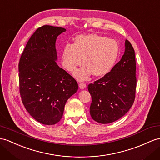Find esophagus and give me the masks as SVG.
Masks as SVG:
<instances>
[{
	"mask_svg": "<svg viewBox=\"0 0 160 160\" xmlns=\"http://www.w3.org/2000/svg\"><path fill=\"white\" fill-rule=\"evenodd\" d=\"M86 87H87V84H86L85 83H83V82H80L79 84V87L81 89H84L86 88Z\"/></svg>",
	"mask_w": 160,
	"mask_h": 160,
	"instance_id": "obj_1",
	"label": "esophagus"
}]
</instances>
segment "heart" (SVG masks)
<instances>
[{"instance_id":"1","label":"heart","mask_w":160,"mask_h":160,"mask_svg":"<svg viewBox=\"0 0 160 160\" xmlns=\"http://www.w3.org/2000/svg\"><path fill=\"white\" fill-rule=\"evenodd\" d=\"M119 44L114 39L91 34L77 36L74 44L67 43L62 51V64L66 70L73 72L78 66L86 64L75 73L80 80L92 74L103 76L115 64L119 54Z\"/></svg>"}]
</instances>
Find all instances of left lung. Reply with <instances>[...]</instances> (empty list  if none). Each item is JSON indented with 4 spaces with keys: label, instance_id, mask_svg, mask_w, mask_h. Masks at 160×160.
Here are the masks:
<instances>
[{
    "label": "left lung",
    "instance_id": "8db88e82",
    "mask_svg": "<svg viewBox=\"0 0 160 160\" xmlns=\"http://www.w3.org/2000/svg\"><path fill=\"white\" fill-rule=\"evenodd\" d=\"M137 87L134 50L128 40L121 60L101 78L88 86L92 97L90 113L101 124L119 120L129 111L135 99Z\"/></svg>",
    "mask_w": 160,
    "mask_h": 160
}]
</instances>
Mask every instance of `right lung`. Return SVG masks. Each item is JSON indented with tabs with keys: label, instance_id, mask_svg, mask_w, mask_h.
Returning a JSON list of instances; mask_svg holds the SVG:
<instances>
[{
	"label": "right lung",
	"instance_id": "add662e5",
	"mask_svg": "<svg viewBox=\"0 0 160 160\" xmlns=\"http://www.w3.org/2000/svg\"><path fill=\"white\" fill-rule=\"evenodd\" d=\"M65 28H38L32 35L19 62V93L28 112L45 125L58 123L68 99L78 89L73 78L58 66L57 37Z\"/></svg>",
	"mask_w": 160,
	"mask_h": 160
}]
</instances>
